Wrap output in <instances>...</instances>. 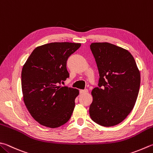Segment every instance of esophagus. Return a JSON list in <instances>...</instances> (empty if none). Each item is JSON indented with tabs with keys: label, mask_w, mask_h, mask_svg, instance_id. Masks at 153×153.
Here are the masks:
<instances>
[{
	"label": "esophagus",
	"mask_w": 153,
	"mask_h": 153,
	"mask_svg": "<svg viewBox=\"0 0 153 153\" xmlns=\"http://www.w3.org/2000/svg\"><path fill=\"white\" fill-rule=\"evenodd\" d=\"M88 92V91L87 89H85V90H80V94H86Z\"/></svg>",
	"instance_id": "1"
}]
</instances>
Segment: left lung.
I'll return each mask as SVG.
<instances>
[{
	"instance_id": "1",
	"label": "left lung",
	"mask_w": 153,
	"mask_h": 153,
	"mask_svg": "<svg viewBox=\"0 0 153 153\" xmlns=\"http://www.w3.org/2000/svg\"><path fill=\"white\" fill-rule=\"evenodd\" d=\"M99 73L98 87L92 91L89 114L103 126L117 125L133 108L139 94L140 74L129 52L108 42L90 45Z\"/></svg>"
}]
</instances>
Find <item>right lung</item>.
I'll list each match as a JSON object with an SVG mask.
<instances>
[{
  "mask_svg": "<svg viewBox=\"0 0 153 153\" xmlns=\"http://www.w3.org/2000/svg\"><path fill=\"white\" fill-rule=\"evenodd\" d=\"M80 43L51 42L34 49L22 69L23 100L41 125L57 128L70 119L79 91L60 86L69 77L67 61Z\"/></svg>",
  "mask_w": 153,
  "mask_h": 153,
  "instance_id": "1",
  "label": "right lung"
}]
</instances>
